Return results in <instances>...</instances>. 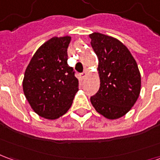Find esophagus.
<instances>
[{
	"instance_id": "esophagus-1",
	"label": "esophagus",
	"mask_w": 160,
	"mask_h": 160,
	"mask_svg": "<svg viewBox=\"0 0 160 160\" xmlns=\"http://www.w3.org/2000/svg\"><path fill=\"white\" fill-rule=\"evenodd\" d=\"M87 76V71H84L83 73H80V77H81L82 79H85V78H86Z\"/></svg>"
}]
</instances>
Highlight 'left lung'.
I'll use <instances>...</instances> for the list:
<instances>
[{
	"label": "left lung",
	"mask_w": 160,
	"mask_h": 160,
	"mask_svg": "<svg viewBox=\"0 0 160 160\" xmlns=\"http://www.w3.org/2000/svg\"><path fill=\"white\" fill-rule=\"evenodd\" d=\"M98 59L99 90L91 97L98 114L115 120L123 117L136 103L141 79L135 60L126 46L113 37L99 32L89 35Z\"/></svg>",
	"instance_id": "8db88e82"
}]
</instances>
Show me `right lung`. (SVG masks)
Masks as SVG:
<instances>
[{
  "label": "right lung",
  "instance_id": "1",
  "mask_svg": "<svg viewBox=\"0 0 160 160\" xmlns=\"http://www.w3.org/2000/svg\"><path fill=\"white\" fill-rule=\"evenodd\" d=\"M70 36L53 37L38 49L26 68L23 91L35 113L55 120L66 114L79 91V80L68 64Z\"/></svg>",
  "mask_w": 160,
  "mask_h": 160
}]
</instances>
